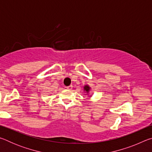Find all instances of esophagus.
Segmentation results:
<instances>
[{
    "label": "esophagus",
    "mask_w": 152,
    "mask_h": 152,
    "mask_svg": "<svg viewBox=\"0 0 152 152\" xmlns=\"http://www.w3.org/2000/svg\"><path fill=\"white\" fill-rule=\"evenodd\" d=\"M72 88H73V86L72 85H70V86H68L66 87V88L68 89V90H72Z\"/></svg>",
    "instance_id": "34e87169"
}]
</instances>
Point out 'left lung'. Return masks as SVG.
I'll list each match as a JSON object with an SVG mask.
<instances>
[{"label":"left lung","instance_id":"1","mask_svg":"<svg viewBox=\"0 0 152 152\" xmlns=\"http://www.w3.org/2000/svg\"><path fill=\"white\" fill-rule=\"evenodd\" d=\"M90 90H91V88H90V86L88 85H86L84 86V91L86 92V93H88L90 92Z\"/></svg>","mask_w":152,"mask_h":152}]
</instances>
